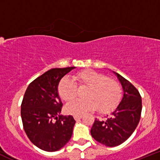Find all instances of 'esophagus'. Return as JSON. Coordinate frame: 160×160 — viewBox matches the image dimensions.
Wrapping results in <instances>:
<instances>
[{"label":"esophagus","mask_w":160,"mask_h":160,"mask_svg":"<svg viewBox=\"0 0 160 160\" xmlns=\"http://www.w3.org/2000/svg\"><path fill=\"white\" fill-rule=\"evenodd\" d=\"M82 118V116H74V119H75V120H79V119H80Z\"/></svg>","instance_id":"34e87169"}]
</instances>
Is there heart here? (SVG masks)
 Wrapping results in <instances>:
<instances>
[{"mask_svg":"<svg viewBox=\"0 0 160 160\" xmlns=\"http://www.w3.org/2000/svg\"><path fill=\"white\" fill-rule=\"evenodd\" d=\"M73 80L68 77L61 79L58 84V93L60 98L69 102L77 95V87L86 88L83 96L86 98L77 99L66 105V112L74 116H81L97 109L105 114L115 109L122 95L121 87L116 80L108 78L106 75L92 69L77 72Z\"/></svg>","mask_w":160,"mask_h":160,"instance_id":"heart-1","label":"heart"}]
</instances>
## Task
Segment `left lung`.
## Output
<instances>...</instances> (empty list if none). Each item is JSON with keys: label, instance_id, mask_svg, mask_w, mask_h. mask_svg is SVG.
Returning a JSON list of instances; mask_svg holds the SVG:
<instances>
[{"label": "left lung", "instance_id": "8db88e82", "mask_svg": "<svg viewBox=\"0 0 160 160\" xmlns=\"http://www.w3.org/2000/svg\"><path fill=\"white\" fill-rule=\"evenodd\" d=\"M121 83L123 97L117 108L105 120L95 119L91 129L93 138L108 147L121 145L133 134L140 121L142 97L130 81L115 72Z\"/></svg>", "mask_w": 160, "mask_h": 160}]
</instances>
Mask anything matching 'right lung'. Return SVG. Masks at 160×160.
Masks as SVG:
<instances>
[{"label":"right lung","instance_id":"add662e5","mask_svg":"<svg viewBox=\"0 0 160 160\" xmlns=\"http://www.w3.org/2000/svg\"><path fill=\"white\" fill-rule=\"evenodd\" d=\"M74 68L50 69L31 82L25 92L21 105L23 128L30 142L44 151H58L72 137L76 121L72 116L59 115L62 102L58 84Z\"/></svg>","mask_w":160,"mask_h":160}]
</instances>
